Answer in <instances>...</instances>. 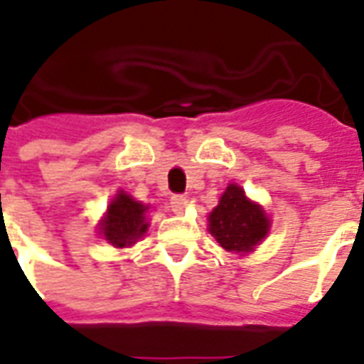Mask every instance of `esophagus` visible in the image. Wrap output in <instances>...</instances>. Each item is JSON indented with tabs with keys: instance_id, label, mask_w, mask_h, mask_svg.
<instances>
[{
	"instance_id": "esophagus-1",
	"label": "esophagus",
	"mask_w": 364,
	"mask_h": 364,
	"mask_svg": "<svg viewBox=\"0 0 364 364\" xmlns=\"http://www.w3.org/2000/svg\"><path fill=\"white\" fill-rule=\"evenodd\" d=\"M170 204L173 212H183V208L187 206V196L185 194H173L170 198Z\"/></svg>"
}]
</instances>
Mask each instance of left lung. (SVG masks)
<instances>
[{"label": "left lung", "mask_w": 364, "mask_h": 364, "mask_svg": "<svg viewBox=\"0 0 364 364\" xmlns=\"http://www.w3.org/2000/svg\"><path fill=\"white\" fill-rule=\"evenodd\" d=\"M271 219L259 204L246 196L242 187L231 183L219 204L208 215V231L221 248L232 254H246L267 237Z\"/></svg>", "instance_id": "obj_1"}]
</instances>
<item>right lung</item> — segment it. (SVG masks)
<instances>
[{
	"instance_id": "obj_1",
	"label": "right lung",
	"mask_w": 364,
	"mask_h": 364,
	"mask_svg": "<svg viewBox=\"0 0 364 364\" xmlns=\"http://www.w3.org/2000/svg\"><path fill=\"white\" fill-rule=\"evenodd\" d=\"M146 212L149 206L124 191H118L99 223V235L116 248H127L137 242L149 229Z\"/></svg>"
}]
</instances>
